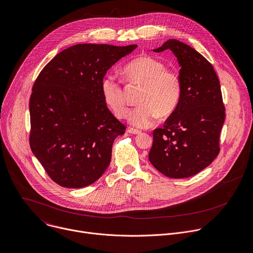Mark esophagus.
Masks as SVG:
<instances>
[{
  "mask_svg": "<svg viewBox=\"0 0 253 253\" xmlns=\"http://www.w3.org/2000/svg\"><path fill=\"white\" fill-rule=\"evenodd\" d=\"M128 133L133 134V135H139V134H141V131H139L137 129H134V128H129L128 129Z\"/></svg>",
  "mask_w": 253,
  "mask_h": 253,
  "instance_id": "obj_1",
  "label": "esophagus"
}]
</instances>
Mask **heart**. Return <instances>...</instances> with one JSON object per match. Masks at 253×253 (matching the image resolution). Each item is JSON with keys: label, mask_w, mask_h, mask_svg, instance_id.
Returning <instances> with one entry per match:
<instances>
[{"label": "heart", "mask_w": 253, "mask_h": 253, "mask_svg": "<svg viewBox=\"0 0 253 253\" xmlns=\"http://www.w3.org/2000/svg\"><path fill=\"white\" fill-rule=\"evenodd\" d=\"M166 65L151 56H140L130 61L123 69L130 84L142 86L138 107L130 110L127 120L138 128L151 127L159 118L169 117L176 110L182 93L179 74L166 69ZM101 94L105 105L117 116L126 114V101L121 83L113 75L101 81Z\"/></svg>", "instance_id": "obj_1"}]
</instances>
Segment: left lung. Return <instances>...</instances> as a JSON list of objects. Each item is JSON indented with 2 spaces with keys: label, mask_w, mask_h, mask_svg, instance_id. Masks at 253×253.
Listing matches in <instances>:
<instances>
[{
  "label": "left lung",
  "mask_w": 253,
  "mask_h": 253,
  "mask_svg": "<svg viewBox=\"0 0 253 253\" xmlns=\"http://www.w3.org/2000/svg\"><path fill=\"white\" fill-rule=\"evenodd\" d=\"M166 49L177 57L182 93L165 126L154 130L149 160L163 175L183 179L204 170L218 155L224 106L213 66L200 52L177 40L153 51Z\"/></svg>",
  "instance_id": "obj_1"
}]
</instances>
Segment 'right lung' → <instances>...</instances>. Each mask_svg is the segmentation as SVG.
Returning a JSON list of instances; mask_svg holds the SVG:
<instances>
[{"mask_svg":"<svg viewBox=\"0 0 253 253\" xmlns=\"http://www.w3.org/2000/svg\"><path fill=\"white\" fill-rule=\"evenodd\" d=\"M137 44L82 43L56 54L41 71L30 99L31 149L50 179L79 189L96 182L125 126L105 105L101 81Z\"/></svg>","mask_w":253,"mask_h":253,"instance_id":"obj_1","label":"right lung"}]
</instances>
